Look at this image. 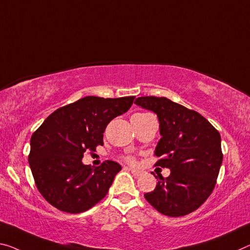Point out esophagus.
Instances as JSON below:
<instances>
[{"label":"esophagus","instance_id":"obj_1","mask_svg":"<svg viewBox=\"0 0 250 250\" xmlns=\"http://www.w3.org/2000/svg\"><path fill=\"white\" fill-rule=\"evenodd\" d=\"M128 170H129V171H131V173L134 177H139V176L142 175L141 170H137V169H133V168H128Z\"/></svg>","mask_w":250,"mask_h":250}]
</instances>
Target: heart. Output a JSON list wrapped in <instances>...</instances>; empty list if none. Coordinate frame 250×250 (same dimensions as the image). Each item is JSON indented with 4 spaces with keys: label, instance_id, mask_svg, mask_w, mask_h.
Listing matches in <instances>:
<instances>
[{
    "label": "heart",
    "instance_id": "heart-1",
    "mask_svg": "<svg viewBox=\"0 0 250 250\" xmlns=\"http://www.w3.org/2000/svg\"><path fill=\"white\" fill-rule=\"evenodd\" d=\"M137 114H145V113H137ZM124 160H125L126 162H134V157L132 156H125L124 157Z\"/></svg>",
    "mask_w": 250,
    "mask_h": 250
}]
</instances>
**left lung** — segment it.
<instances>
[{
  "mask_svg": "<svg viewBox=\"0 0 250 250\" xmlns=\"http://www.w3.org/2000/svg\"><path fill=\"white\" fill-rule=\"evenodd\" d=\"M134 104L158 116L161 139L156 166L171 171L167 178L156 177L158 184L145 193L146 200L165 216L195 211L215 188L223 162L219 132L200 113L165 97H140Z\"/></svg>",
  "mask_w": 250,
  "mask_h": 250,
  "instance_id": "left-lung-1",
  "label": "left lung"
}]
</instances>
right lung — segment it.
I'll use <instances>...</instances> for the list:
<instances>
[{
    "instance_id": "obj_1",
    "label": "right lung",
    "mask_w": 250,
    "mask_h": 250,
    "mask_svg": "<svg viewBox=\"0 0 250 250\" xmlns=\"http://www.w3.org/2000/svg\"><path fill=\"white\" fill-rule=\"evenodd\" d=\"M134 97L89 96L55 110L31 137L29 164L43 198L59 210L80 213L104 199L121 170L106 160L97 168L82 164L86 150L104 145L109 122L132 105Z\"/></svg>"
}]
</instances>
